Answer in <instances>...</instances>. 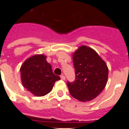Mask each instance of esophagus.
I'll use <instances>...</instances> for the list:
<instances>
[{"mask_svg":"<svg viewBox=\"0 0 129 129\" xmlns=\"http://www.w3.org/2000/svg\"><path fill=\"white\" fill-rule=\"evenodd\" d=\"M61 79H62V80H63V81H64L65 80V76H63V75H62V76H61Z\"/></svg>","mask_w":129,"mask_h":129,"instance_id":"esophagus-1","label":"esophagus"}]
</instances>
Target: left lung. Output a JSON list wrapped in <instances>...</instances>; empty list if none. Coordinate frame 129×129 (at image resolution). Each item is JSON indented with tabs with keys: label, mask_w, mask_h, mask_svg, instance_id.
<instances>
[{
	"label": "left lung",
	"mask_w": 129,
	"mask_h": 129,
	"mask_svg": "<svg viewBox=\"0 0 129 129\" xmlns=\"http://www.w3.org/2000/svg\"><path fill=\"white\" fill-rule=\"evenodd\" d=\"M76 79L67 82L70 94L79 101L95 98L105 87L109 69L105 62L91 48L81 46L73 53Z\"/></svg>",
	"instance_id": "left-lung-1"
}]
</instances>
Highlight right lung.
Wrapping results in <instances>:
<instances>
[{
    "label": "right lung",
    "mask_w": 129,
    "mask_h": 129,
    "mask_svg": "<svg viewBox=\"0 0 129 129\" xmlns=\"http://www.w3.org/2000/svg\"><path fill=\"white\" fill-rule=\"evenodd\" d=\"M46 58L44 55H35L26 59L20 69L24 87L38 97L50 92L55 82L61 79L53 74Z\"/></svg>",
    "instance_id": "add662e5"
}]
</instances>
